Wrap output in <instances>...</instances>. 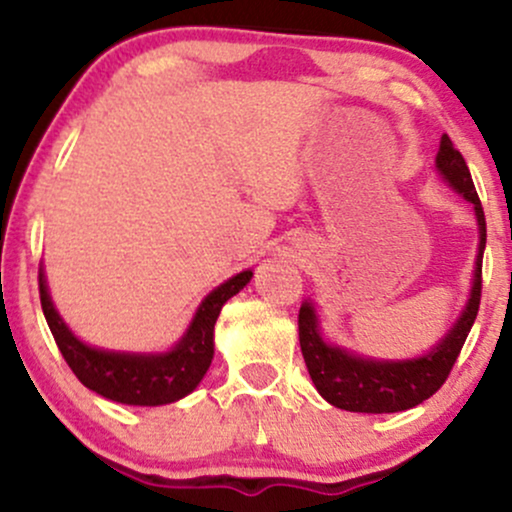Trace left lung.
I'll return each mask as SVG.
<instances>
[{
	"label": "left lung",
	"instance_id": "8db88e82",
	"mask_svg": "<svg viewBox=\"0 0 512 512\" xmlns=\"http://www.w3.org/2000/svg\"><path fill=\"white\" fill-rule=\"evenodd\" d=\"M436 168L450 182L452 190L460 192L472 204L474 214H477L479 255L469 301L455 325L428 354L407 358V361H378V358L358 356L334 344H327L320 334L313 303L305 301L301 305V313H298L301 351L317 392L332 407L361 411V414H392V411L416 407L424 399L436 395L448 380L450 370L462 351L464 339H467L474 320H477L481 303V257H484L486 248V219L467 163H464L460 151L455 149V144L450 142L448 134L440 137Z\"/></svg>",
	"mask_w": 512,
	"mask_h": 512
}]
</instances>
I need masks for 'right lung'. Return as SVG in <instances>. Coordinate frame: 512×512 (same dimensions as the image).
I'll use <instances>...</instances> for the list:
<instances>
[{
	"mask_svg": "<svg viewBox=\"0 0 512 512\" xmlns=\"http://www.w3.org/2000/svg\"><path fill=\"white\" fill-rule=\"evenodd\" d=\"M250 279L252 269H245L216 286L197 308L180 342L166 354H125V351H105L84 344L64 325L60 313L52 305L43 269L38 274V286L40 305H43L52 337L76 378L88 390L98 392L105 399H113V402L134 404V407H158V404L178 402L202 383L204 373L211 366V358H214L216 317H219L223 303L236 296Z\"/></svg>",
	"mask_w": 512,
	"mask_h": 512,
	"instance_id": "right-lung-1",
	"label": "right lung"
}]
</instances>
